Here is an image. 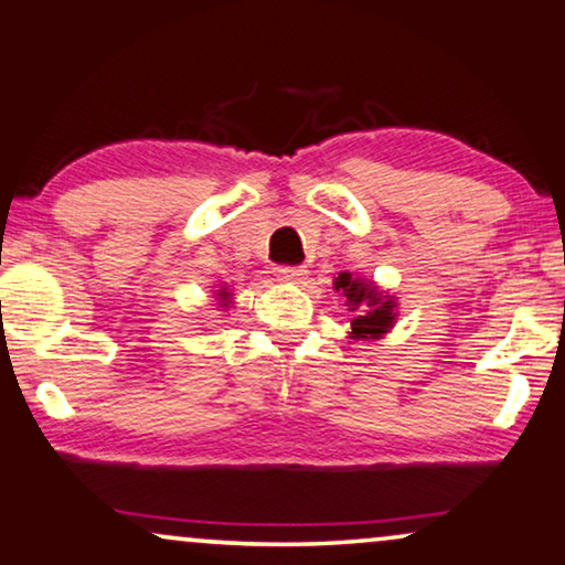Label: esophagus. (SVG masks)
I'll return each instance as SVG.
<instances>
[{
    "mask_svg": "<svg viewBox=\"0 0 565 565\" xmlns=\"http://www.w3.org/2000/svg\"><path fill=\"white\" fill-rule=\"evenodd\" d=\"M278 274H281L291 284H302L307 278V268L305 266H281L278 268Z\"/></svg>",
    "mask_w": 565,
    "mask_h": 565,
    "instance_id": "obj_1",
    "label": "esophagus"
}]
</instances>
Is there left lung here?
<instances>
[{"label":"left lung","mask_w":565,"mask_h":565,"mask_svg":"<svg viewBox=\"0 0 565 565\" xmlns=\"http://www.w3.org/2000/svg\"><path fill=\"white\" fill-rule=\"evenodd\" d=\"M335 291H343L345 307L353 312L351 338L353 341H377L393 328L397 318V302L387 291L374 287V281L351 276L349 270L338 274Z\"/></svg>","instance_id":"obj_1"}]
</instances>
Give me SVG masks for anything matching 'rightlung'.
<instances>
[{
  "label": "right lung",
  "instance_id": "1",
  "mask_svg": "<svg viewBox=\"0 0 565 565\" xmlns=\"http://www.w3.org/2000/svg\"><path fill=\"white\" fill-rule=\"evenodd\" d=\"M220 299H222V302H227V299H230V291H220Z\"/></svg>",
  "mask_w": 565,
  "mask_h": 565
}]
</instances>
